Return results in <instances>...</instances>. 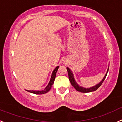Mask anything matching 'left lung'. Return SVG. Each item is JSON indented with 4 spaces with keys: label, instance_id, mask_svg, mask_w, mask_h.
I'll list each match as a JSON object with an SVG mask.
<instances>
[{
    "label": "left lung",
    "instance_id": "8db88e82",
    "mask_svg": "<svg viewBox=\"0 0 122 122\" xmlns=\"http://www.w3.org/2000/svg\"><path fill=\"white\" fill-rule=\"evenodd\" d=\"M67 72H68V75H69V81H70L71 83L72 84V85L74 87V88L75 89L76 91H78V92H83V93H87V92H93V91H96L97 89L99 88V87L102 85V83H103L104 80H105V78H106V75H107V72H108V70H109V69H107V72H106V75H105V77H104L103 79L102 80V81H101L100 83L97 84V85H95V86H94V87H91V88H87V89L84 88V87H81V86H80L76 83V81H75L74 78H73V73H72V71H71V69H69L68 67H67Z\"/></svg>",
    "mask_w": 122,
    "mask_h": 122
}]
</instances>
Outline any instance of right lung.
I'll use <instances>...</instances> for the list:
<instances>
[{
    "label": "right lung",
    "mask_w": 122,
    "mask_h": 122,
    "mask_svg": "<svg viewBox=\"0 0 122 122\" xmlns=\"http://www.w3.org/2000/svg\"><path fill=\"white\" fill-rule=\"evenodd\" d=\"M59 66L56 67L55 69V70L53 71V73H52V75H51V78H50V82H49V84L47 85V86L43 90V91H27L29 92L33 93V94H46V93H47L50 90V89L51 88V86L53 85V83H54L55 79V76H56V74L57 71H58V69Z\"/></svg>",
    "instance_id": "obj_1"
}]
</instances>
